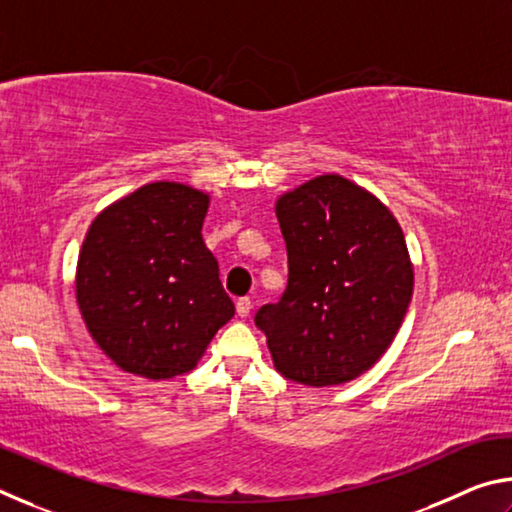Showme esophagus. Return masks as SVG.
<instances>
[{
  "instance_id": "obj_1",
  "label": "esophagus",
  "mask_w": 512,
  "mask_h": 512,
  "mask_svg": "<svg viewBox=\"0 0 512 512\" xmlns=\"http://www.w3.org/2000/svg\"><path fill=\"white\" fill-rule=\"evenodd\" d=\"M250 309H253V302H250V298H239L237 300V314L241 318H248L250 316Z\"/></svg>"
}]
</instances>
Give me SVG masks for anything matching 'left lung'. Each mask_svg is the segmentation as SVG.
I'll return each mask as SVG.
<instances>
[{
	"mask_svg": "<svg viewBox=\"0 0 512 512\" xmlns=\"http://www.w3.org/2000/svg\"><path fill=\"white\" fill-rule=\"evenodd\" d=\"M275 216L289 282L257 311L275 370L311 388L350 384L391 348L413 296V259L393 212L325 173L284 192Z\"/></svg>",
	"mask_w": 512,
	"mask_h": 512,
	"instance_id": "8db88e82",
	"label": "left lung"
}]
</instances>
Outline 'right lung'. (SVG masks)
I'll return each instance as SVG.
<instances>
[{
  "instance_id": "obj_1",
  "label": "right lung",
  "mask_w": 512,
  "mask_h": 512,
  "mask_svg": "<svg viewBox=\"0 0 512 512\" xmlns=\"http://www.w3.org/2000/svg\"><path fill=\"white\" fill-rule=\"evenodd\" d=\"M210 194L158 180L94 216L76 262V305L94 343L124 372L192 370L235 316L203 241Z\"/></svg>"
}]
</instances>
